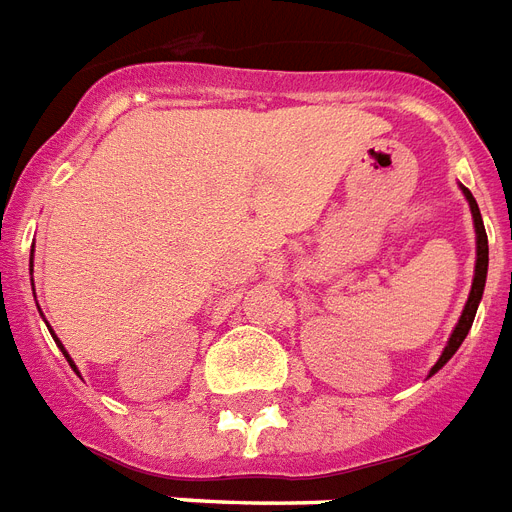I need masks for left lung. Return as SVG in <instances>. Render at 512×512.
Returning <instances> with one entry per match:
<instances>
[{
  "label": "left lung",
  "mask_w": 512,
  "mask_h": 512,
  "mask_svg": "<svg viewBox=\"0 0 512 512\" xmlns=\"http://www.w3.org/2000/svg\"><path fill=\"white\" fill-rule=\"evenodd\" d=\"M464 195H467V201H470V212H473V220H475V236H478V260H475V279H473V290H470V298H467V306H464L462 317H459V325L454 327V333L448 338V346L443 349L440 354V360L435 362V368L432 373H438L443 365H446L451 357L456 354V349L462 346V341L467 338L470 333V327H473V319H475V311H478V303L483 298V287H486V271H489V239H486V228H483V220H481V209L475 204L473 193L462 187Z\"/></svg>",
  "instance_id": "1"
}]
</instances>
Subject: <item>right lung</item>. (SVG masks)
I'll return each instance as SVG.
<instances>
[{"label": "right lung", "mask_w": 512, "mask_h": 512, "mask_svg": "<svg viewBox=\"0 0 512 512\" xmlns=\"http://www.w3.org/2000/svg\"><path fill=\"white\" fill-rule=\"evenodd\" d=\"M53 338H56V335H53ZM58 346H61V343H58ZM61 351H64V346H61ZM64 357L69 360V354H66V351H64ZM69 365H72V360H69Z\"/></svg>", "instance_id": "obj_1"}]
</instances>
